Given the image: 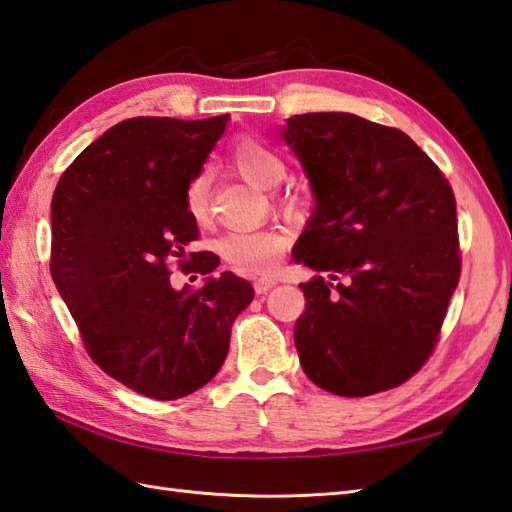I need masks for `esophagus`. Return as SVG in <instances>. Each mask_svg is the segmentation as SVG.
<instances>
[{
  "label": "esophagus",
  "mask_w": 512,
  "mask_h": 512,
  "mask_svg": "<svg viewBox=\"0 0 512 512\" xmlns=\"http://www.w3.org/2000/svg\"><path fill=\"white\" fill-rule=\"evenodd\" d=\"M277 281L273 277H262V279H255V292L257 295H266V292L273 288Z\"/></svg>",
  "instance_id": "34e87169"
}]
</instances>
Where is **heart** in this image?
Masks as SVG:
<instances>
[{
    "instance_id": "obj_1",
    "label": "heart",
    "mask_w": 512,
    "mask_h": 512,
    "mask_svg": "<svg viewBox=\"0 0 512 512\" xmlns=\"http://www.w3.org/2000/svg\"><path fill=\"white\" fill-rule=\"evenodd\" d=\"M231 160L235 169L250 184L259 189H273L286 176V160L275 147L257 136H237L231 145ZM275 202L284 213L299 215L306 211L308 198L301 191H277ZM184 209L195 222H206L211 213V182L204 171L184 187ZM288 248V235L279 228H259V231H231L217 244L226 264L248 275L273 273Z\"/></svg>"
}]
</instances>
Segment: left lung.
I'll return each instance as SVG.
<instances>
[{
	"instance_id": "obj_1",
	"label": "left lung",
	"mask_w": 512,
	"mask_h": 512,
	"mask_svg": "<svg viewBox=\"0 0 512 512\" xmlns=\"http://www.w3.org/2000/svg\"><path fill=\"white\" fill-rule=\"evenodd\" d=\"M284 138L317 198L292 259L342 279L301 284L303 372L347 398L407 383L436 350L460 281L449 180L405 132L347 112L292 116Z\"/></svg>"
}]
</instances>
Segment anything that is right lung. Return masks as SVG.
<instances>
[{
  "instance_id": "1",
  "label": "right lung",
  "mask_w": 512,
  "mask_h": 512,
  "mask_svg": "<svg viewBox=\"0 0 512 512\" xmlns=\"http://www.w3.org/2000/svg\"><path fill=\"white\" fill-rule=\"evenodd\" d=\"M226 121L127 118L74 158L52 195L50 275L85 352L154 400L189 396L220 372L231 325L255 297L228 270L180 292L169 279V259L200 275L220 264L213 253L184 259L200 237L184 187Z\"/></svg>"
}]
</instances>
